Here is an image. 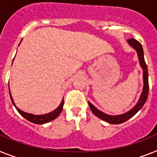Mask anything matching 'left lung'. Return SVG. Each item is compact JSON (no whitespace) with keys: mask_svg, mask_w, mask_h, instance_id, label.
Listing matches in <instances>:
<instances>
[{"mask_svg":"<svg viewBox=\"0 0 157 157\" xmlns=\"http://www.w3.org/2000/svg\"><path fill=\"white\" fill-rule=\"evenodd\" d=\"M128 43L130 44L131 46L134 48L135 50H136L137 54H138V58L140 60V64L141 67L143 68V78H144V87H143V92L141 94L140 99L138 101L137 104L133 107L132 109L129 111L128 112L123 115H120V116H109L107 114L103 113L101 111L98 110L96 107H94V105H92L90 102H88L89 103V107H90V110L93 112L94 115L99 117L101 120H104L106 122L109 123V124H120L124 123L125 121L128 120L130 118L135 116L136 114L140 111V110L143 107V106L145 103L146 100L147 99V95H148V90H149V85H148V73H147V67L146 65L145 61H144V50L143 47L141 46V44L139 41H136L134 38H131L128 40Z\"/></svg>","mask_w":157,"mask_h":157,"instance_id":"1","label":"left lung"}]
</instances>
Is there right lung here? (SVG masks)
<instances>
[{"label": "right lung", "instance_id": "1", "mask_svg": "<svg viewBox=\"0 0 157 157\" xmlns=\"http://www.w3.org/2000/svg\"><path fill=\"white\" fill-rule=\"evenodd\" d=\"M10 98H11L12 103H13V104L15 106V107H16V109L17 110L18 112L21 114V116H22L25 119H26L27 120H29V121L33 123V124H46V123L50 122V121H51V120L56 119V118L60 115L62 111H63V103H64V100H63H63H62V102H61L59 107H58L57 109L54 110V111L50 112V113L46 114V115H41V116H36V115H33V114L27 113V112L22 111L21 110H20L19 108H17V107H16V105H15V103H14L13 102V98H12L11 94H10Z\"/></svg>", "mask_w": 157, "mask_h": 157}]
</instances>
